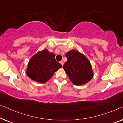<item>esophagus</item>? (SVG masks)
Returning <instances> with one entry per match:
<instances>
[{
    "label": "esophagus",
    "instance_id": "1",
    "mask_svg": "<svg viewBox=\"0 0 123 123\" xmlns=\"http://www.w3.org/2000/svg\"><path fill=\"white\" fill-rule=\"evenodd\" d=\"M60 63L61 64V65H62V66H63V65H64V62H63V61H60Z\"/></svg>",
    "mask_w": 123,
    "mask_h": 123
}]
</instances>
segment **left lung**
Listing matches in <instances>:
<instances>
[{"mask_svg":"<svg viewBox=\"0 0 123 123\" xmlns=\"http://www.w3.org/2000/svg\"><path fill=\"white\" fill-rule=\"evenodd\" d=\"M67 61L63 68L73 85L81 86L87 83L94 76L89 60L78 51L72 50L66 54Z\"/></svg>","mask_w":123,"mask_h":123,"instance_id":"left-lung-1","label":"left lung"}]
</instances>
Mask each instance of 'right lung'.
I'll use <instances>...</instances> for the list:
<instances>
[{
	"label": "right lung",
	"mask_w": 123,
	"mask_h": 123,
	"mask_svg": "<svg viewBox=\"0 0 123 123\" xmlns=\"http://www.w3.org/2000/svg\"><path fill=\"white\" fill-rule=\"evenodd\" d=\"M62 65L56 61L55 55L47 49L38 51L29 60L26 68V74L30 79L44 83L52 77Z\"/></svg>",
	"instance_id": "obj_1"
}]
</instances>
